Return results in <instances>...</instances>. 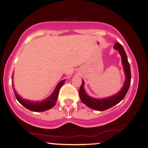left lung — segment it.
<instances>
[{
    "instance_id": "1",
    "label": "left lung",
    "mask_w": 148,
    "mask_h": 148,
    "mask_svg": "<svg viewBox=\"0 0 148 148\" xmlns=\"http://www.w3.org/2000/svg\"><path fill=\"white\" fill-rule=\"evenodd\" d=\"M113 48L115 50L118 51L119 53L120 54L122 58V64L123 66L124 72L125 74V81L123 88L120 91L115 95H113L109 97L102 98V99H96L89 96L86 93L84 88V81L82 80V84L79 89V97L81 98V101L85 103L86 106L92 108V109L96 110V111H102L111 108L115 105L118 104L119 102L124 99L126 95L127 91L130 88L131 84V69L130 65L127 60V54L124 50L123 46L120 43H115L113 46Z\"/></svg>"
}]
</instances>
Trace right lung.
Here are the masks:
<instances>
[{
    "mask_svg": "<svg viewBox=\"0 0 148 148\" xmlns=\"http://www.w3.org/2000/svg\"><path fill=\"white\" fill-rule=\"evenodd\" d=\"M12 79H13V75ZM65 80H62V81H60L58 83V84L57 85V86L56 87L54 91L53 92V93L50 96L48 97L47 98H46L45 100H42V101H30V100H27L22 98L21 96L18 95V93L15 91L14 86H12L13 89H14V92L16 97V99L18 100V101L21 103V105H23V106L25 107L26 108H28V110L32 111L35 112H42L47 111V110L50 109L55 106V104L56 103L59 94V90H60V88L62 87V85L64 84Z\"/></svg>",
    "mask_w": 148,
    "mask_h": 148,
    "instance_id": "add662e5",
    "label": "right lung"
}]
</instances>
